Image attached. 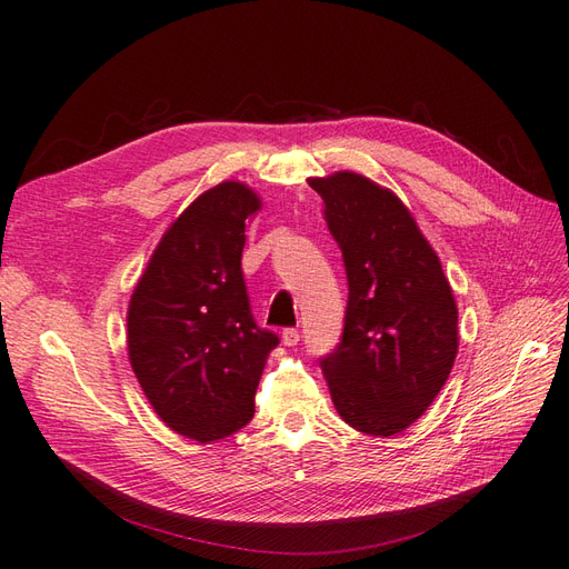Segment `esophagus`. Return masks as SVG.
Here are the masks:
<instances>
[{
	"instance_id": "obj_1",
	"label": "esophagus",
	"mask_w": 569,
	"mask_h": 569,
	"mask_svg": "<svg viewBox=\"0 0 569 569\" xmlns=\"http://www.w3.org/2000/svg\"><path fill=\"white\" fill-rule=\"evenodd\" d=\"M281 338H283V346H298L300 343V331L298 329H283Z\"/></svg>"
}]
</instances>
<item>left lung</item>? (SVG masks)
Returning a JSON list of instances; mask_svg holds the SVG:
<instances>
[{
  "instance_id": "1",
  "label": "left lung",
  "mask_w": 569,
  "mask_h": 569,
  "mask_svg": "<svg viewBox=\"0 0 569 569\" xmlns=\"http://www.w3.org/2000/svg\"><path fill=\"white\" fill-rule=\"evenodd\" d=\"M310 186L327 204L348 279L340 343L319 357L331 400L357 431L400 433L427 412L456 362V298L391 190L350 171Z\"/></svg>"
}]
</instances>
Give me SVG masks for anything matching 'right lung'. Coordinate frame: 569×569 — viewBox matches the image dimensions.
I'll list each match as a JSON object with an SVG mask.
<instances>
[{
    "label": "right lung",
    "mask_w": 569,
    "mask_h": 569,
    "mask_svg": "<svg viewBox=\"0 0 569 569\" xmlns=\"http://www.w3.org/2000/svg\"><path fill=\"white\" fill-rule=\"evenodd\" d=\"M259 198L226 181L200 194L161 238L128 307V357L167 427L207 443L254 415L279 336L257 327L240 259Z\"/></svg>",
    "instance_id": "add662e5"
}]
</instances>
